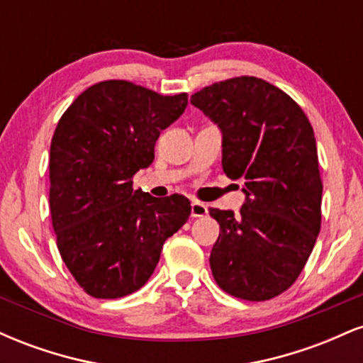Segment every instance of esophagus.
I'll return each mask as SVG.
<instances>
[{"label": "esophagus", "mask_w": 363, "mask_h": 363, "mask_svg": "<svg viewBox=\"0 0 363 363\" xmlns=\"http://www.w3.org/2000/svg\"><path fill=\"white\" fill-rule=\"evenodd\" d=\"M205 215H208L206 205H203V203L199 201H194L193 205H191V216H193V218H201V216Z\"/></svg>", "instance_id": "esophagus-1"}]
</instances>
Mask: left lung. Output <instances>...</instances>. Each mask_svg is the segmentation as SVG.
I'll return each mask as SVG.
<instances>
[{
    "label": "left lung",
    "instance_id": "obj_1",
    "mask_svg": "<svg viewBox=\"0 0 363 363\" xmlns=\"http://www.w3.org/2000/svg\"><path fill=\"white\" fill-rule=\"evenodd\" d=\"M191 104L222 129L223 172L245 193L237 215L210 208L220 223L211 273L237 298L269 301L294 285L320 230L314 129L290 95L256 77L216 82Z\"/></svg>",
    "mask_w": 363,
    "mask_h": 363
}]
</instances>
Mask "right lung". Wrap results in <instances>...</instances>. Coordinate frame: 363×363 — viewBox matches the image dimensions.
Listing matches in <instances>:
<instances>
[{"instance_id":"1","label":"right lung","mask_w":363,"mask_h":363,"mask_svg":"<svg viewBox=\"0 0 363 363\" xmlns=\"http://www.w3.org/2000/svg\"><path fill=\"white\" fill-rule=\"evenodd\" d=\"M187 94L160 95L126 80L95 83L54 129L49 206L57 249L78 285L119 298L152 277L162 245L187 222L182 194L157 199L133 187L155 158L162 129L179 119Z\"/></svg>"}]
</instances>
